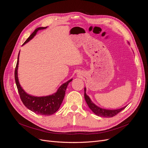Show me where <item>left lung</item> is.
I'll return each mask as SVG.
<instances>
[{"label": "left lung", "instance_id": "8db88e82", "mask_svg": "<svg viewBox=\"0 0 148 148\" xmlns=\"http://www.w3.org/2000/svg\"><path fill=\"white\" fill-rule=\"evenodd\" d=\"M86 88H84V99L85 101H86L87 104L88 106V107H89L94 114H95L96 115L99 116V117H114L115 115H117L118 113H119L120 111H122V110H123L125 107H126L127 106H125L123 107H122L120 109H102L101 108V107H98L97 106H96L95 104L92 102V101L91 100L89 97L86 95Z\"/></svg>", "mask_w": 148, "mask_h": 148}]
</instances>
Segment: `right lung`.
<instances>
[{"mask_svg": "<svg viewBox=\"0 0 148 148\" xmlns=\"http://www.w3.org/2000/svg\"><path fill=\"white\" fill-rule=\"evenodd\" d=\"M46 28H47V27H39L36 29L34 32L29 36V37L26 40V41L23 43V46L25 45L26 43L29 42L31 39H32L35 36V35L36 34L39 30L44 29ZM19 55L20 52L18 53V56L17 63L15 70V79L21 101L23 102V104L26 106V107H27L29 110L37 114L43 115H51L54 114L59 109L62 102L64 100L67 86H68L70 82L72 81L73 79L71 78L69 80V81L62 84L59 88V89H57V92L52 94L51 95L41 97L29 95L28 93H26L24 91V89L21 88L19 83L18 77Z\"/></svg>", "mask_w": 148, "mask_h": 148, "instance_id": "1", "label": "right lung"}]
</instances>
